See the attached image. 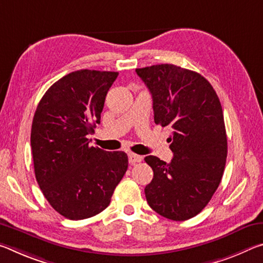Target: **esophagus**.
<instances>
[{
    "instance_id": "34e87169",
    "label": "esophagus",
    "mask_w": 263,
    "mask_h": 263,
    "mask_svg": "<svg viewBox=\"0 0 263 263\" xmlns=\"http://www.w3.org/2000/svg\"><path fill=\"white\" fill-rule=\"evenodd\" d=\"M141 160H142V157H140V155L135 154V153L128 154V162H130L131 164H136L138 162H140Z\"/></svg>"
}]
</instances>
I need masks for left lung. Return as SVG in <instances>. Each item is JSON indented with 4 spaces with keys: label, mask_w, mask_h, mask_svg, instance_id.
I'll list each match as a JSON object with an SVG mask.
<instances>
[{
    "label": "left lung",
    "mask_w": 263,
    "mask_h": 263,
    "mask_svg": "<svg viewBox=\"0 0 263 263\" xmlns=\"http://www.w3.org/2000/svg\"><path fill=\"white\" fill-rule=\"evenodd\" d=\"M136 72L152 95L155 124L173 130L172 161L145 158L154 173L146 199L164 218L190 219L210 202L224 174L228 137L219 99L205 78L179 66L161 64Z\"/></svg>",
    "instance_id": "1"
}]
</instances>
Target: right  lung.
<instances>
[{
  "label": "right lung",
  "mask_w": 263,
  "mask_h": 263,
  "mask_svg": "<svg viewBox=\"0 0 263 263\" xmlns=\"http://www.w3.org/2000/svg\"><path fill=\"white\" fill-rule=\"evenodd\" d=\"M117 72L81 69L52 84L39 102L31 128L35 180L51 206L80 220L108 208L127 171L126 153L89 146L101 123L105 96Z\"/></svg>",
  "instance_id": "1"
}]
</instances>
